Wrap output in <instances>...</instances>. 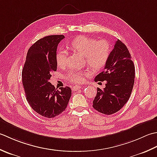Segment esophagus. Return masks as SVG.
I'll return each instance as SVG.
<instances>
[{
  "instance_id": "1",
  "label": "esophagus",
  "mask_w": 157,
  "mask_h": 157,
  "mask_svg": "<svg viewBox=\"0 0 157 157\" xmlns=\"http://www.w3.org/2000/svg\"><path fill=\"white\" fill-rule=\"evenodd\" d=\"M81 88V86L80 85H75L74 87H73V90L74 91H77L78 89H80Z\"/></svg>"
}]
</instances>
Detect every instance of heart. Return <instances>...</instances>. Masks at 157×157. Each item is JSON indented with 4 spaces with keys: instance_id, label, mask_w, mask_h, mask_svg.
I'll return each mask as SVG.
<instances>
[{
    "instance_id": "heart-1",
    "label": "heart",
    "mask_w": 157,
    "mask_h": 157,
    "mask_svg": "<svg viewBox=\"0 0 157 157\" xmlns=\"http://www.w3.org/2000/svg\"><path fill=\"white\" fill-rule=\"evenodd\" d=\"M70 47L74 52L85 56L88 66L95 70L104 68L111 52V46L107 40L97 41L95 38L85 36H80L75 38L70 44ZM67 52L64 49H60L57 51L56 53L57 66L64 68L67 63ZM91 74L89 70L80 71L72 70L66 75V78L75 83H82Z\"/></svg>"
}]
</instances>
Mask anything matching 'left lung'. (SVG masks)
I'll use <instances>...</instances> for the list:
<instances>
[{
    "label": "left lung",
    "instance_id": "8db88e82",
    "mask_svg": "<svg viewBox=\"0 0 157 157\" xmlns=\"http://www.w3.org/2000/svg\"><path fill=\"white\" fill-rule=\"evenodd\" d=\"M135 66L125 44L118 39L110 52L104 70L95 81H106L103 89L98 88L93 107L99 113L110 115L117 113L129 100L134 85Z\"/></svg>",
    "mask_w": 157,
    "mask_h": 157
}]
</instances>
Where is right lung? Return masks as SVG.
<instances>
[{"mask_svg": "<svg viewBox=\"0 0 157 157\" xmlns=\"http://www.w3.org/2000/svg\"><path fill=\"white\" fill-rule=\"evenodd\" d=\"M63 35H51L37 40L27 53L22 70L26 100L41 116L53 118L66 110L71 97L69 87L55 88L49 80L57 70V47Z\"/></svg>", "mask_w": 157, "mask_h": 157, "instance_id": "obj_1", "label": "right lung"}]
</instances>
